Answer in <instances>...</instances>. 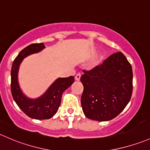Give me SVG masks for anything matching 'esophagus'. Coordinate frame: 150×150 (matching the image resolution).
Here are the masks:
<instances>
[{"instance_id": "obj_1", "label": "esophagus", "mask_w": 150, "mask_h": 150, "mask_svg": "<svg viewBox=\"0 0 150 150\" xmlns=\"http://www.w3.org/2000/svg\"><path fill=\"white\" fill-rule=\"evenodd\" d=\"M80 78H81V75H80V73H78L76 75H75V80H77V81H79V80H80Z\"/></svg>"}]
</instances>
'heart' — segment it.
<instances>
[{
    "label": "heart",
    "mask_w": 150,
    "mask_h": 150,
    "mask_svg": "<svg viewBox=\"0 0 150 150\" xmlns=\"http://www.w3.org/2000/svg\"><path fill=\"white\" fill-rule=\"evenodd\" d=\"M99 62H100V58H98V59L96 61L95 63H94V64H93V65H94V66H96V65H97L98 64Z\"/></svg>",
    "instance_id": "b5f03b06"
}]
</instances>
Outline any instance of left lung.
Here are the masks:
<instances>
[{"label":"left lung","instance_id":"left-lung-1","mask_svg":"<svg viewBox=\"0 0 150 150\" xmlns=\"http://www.w3.org/2000/svg\"><path fill=\"white\" fill-rule=\"evenodd\" d=\"M81 105L85 116L98 121H110L125 108L132 94V65L121 52L113 54L100 66L83 71Z\"/></svg>","mask_w":150,"mask_h":150}]
</instances>
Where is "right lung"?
<instances>
[{"label": "right lung", "instance_id": "add662e5", "mask_svg": "<svg viewBox=\"0 0 150 150\" xmlns=\"http://www.w3.org/2000/svg\"><path fill=\"white\" fill-rule=\"evenodd\" d=\"M45 48L44 43L32 44L20 52L11 67V93L14 101L25 114L31 119L43 120L54 116L61 103L63 93L74 83L73 76L58 78L42 96L31 98L25 95L18 82V71L23 59L29 55L40 52Z\"/></svg>", "mask_w": 150, "mask_h": 150}]
</instances>
